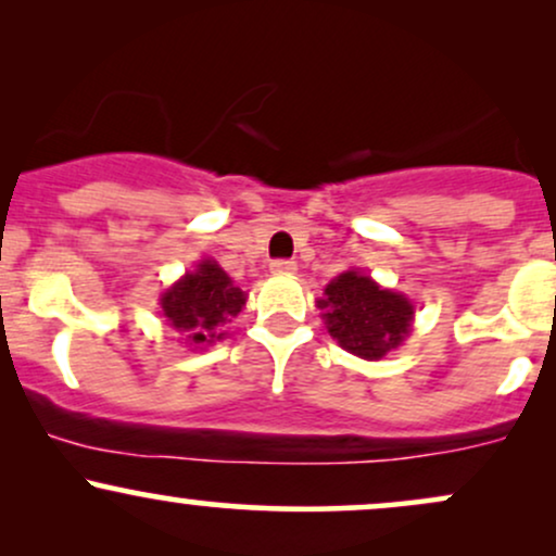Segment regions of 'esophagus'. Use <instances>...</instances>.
<instances>
[{
  "label": "esophagus",
  "mask_w": 556,
  "mask_h": 556,
  "mask_svg": "<svg viewBox=\"0 0 556 556\" xmlns=\"http://www.w3.org/2000/svg\"><path fill=\"white\" fill-rule=\"evenodd\" d=\"M269 269H271V274H277V277H292V274L298 271V264L290 258H277V261H271Z\"/></svg>",
  "instance_id": "obj_1"
}]
</instances>
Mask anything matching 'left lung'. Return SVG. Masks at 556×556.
I'll return each mask as SVG.
<instances>
[{
  "instance_id": "8db88e82",
  "label": "left lung",
  "mask_w": 556,
  "mask_h": 556,
  "mask_svg": "<svg viewBox=\"0 0 556 556\" xmlns=\"http://www.w3.org/2000/svg\"><path fill=\"white\" fill-rule=\"evenodd\" d=\"M316 303L329 334L363 361H379L400 348L410 334L416 314L405 295L384 290L355 269L331 279Z\"/></svg>"
}]
</instances>
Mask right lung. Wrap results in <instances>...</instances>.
Returning <instances> with one entry per match:
<instances>
[{
    "label": "right lung",
    "mask_w": 556,
    "mask_h": 556,
    "mask_svg": "<svg viewBox=\"0 0 556 556\" xmlns=\"http://www.w3.org/2000/svg\"><path fill=\"white\" fill-rule=\"evenodd\" d=\"M245 298L216 261L203 258L193 271L164 292L162 314L190 344H212L225 337L222 329L240 314Z\"/></svg>",
    "instance_id": "add662e5"
}]
</instances>
